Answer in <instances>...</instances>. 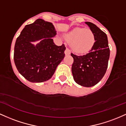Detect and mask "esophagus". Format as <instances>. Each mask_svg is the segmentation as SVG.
I'll return each instance as SVG.
<instances>
[{
	"label": "esophagus",
	"mask_w": 126,
	"mask_h": 126,
	"mask_svg": "<svg viewBox=\"0 0 126 126\" xmlns=\"http://www.w3.org/2000/svg\"><path fill=\"white\" fill-rule=\"evenodd\" d=\"M71 53V51L70 50V49H68V48H66L65 50V54L66 55H70Z\"/></svg>",
	"instance_id": "esophagus-1"
}]
</instances>
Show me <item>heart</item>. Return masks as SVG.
I'll return each instance as SVG.
<instances>
[{
  "mask_svg": "<svg viewBox=\"0 0 126 126\" xmlns=\"http://www.w3.org/2000/svg\"><path fill=\"white\" fill-rule=\"evenodd\" d=\"M66 40L70 42L73 52L77 54H84L92 49L95 44L96 36L90 29L76 27L64 35Z\"/></svg>",
  "mask_w": 126,
  "mask_h": 126,
  "instance_id": "heart-1",
  "label": "heart"
}]
</instances>
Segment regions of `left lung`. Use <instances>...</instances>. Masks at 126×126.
<instances>
[{
	"mask_svg": "<svg viewBox=\"0 0 126 126\" xmlns=\"http://www.w3.org/2000/svg\"><path fill=\"white\" fill-rule=\"evenodd\" d=\"M85 23L94 32L95 44L89 52L84 55H71L74 59L71 71L74 81L84 87H92L103 78L107 71L110 50L107 34L94 24Z\"/></svg>",
	"mask_w": 126,
	"mask_h": 126,
	"instance_id": "8db88e82",
	"label": "left lung"
}]
</instances>
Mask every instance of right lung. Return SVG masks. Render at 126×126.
<instances>
[{
    "label": "right lung",
    "instance_id": "right-lung-1",
    "mask_svg": "<svg viewBox=\"0 0 126 126\" xmlns=\"http://www.w3.org/2000/svg\"><path fill=\"white\" fill-rule=\"evenodd\" d=\"M56 34L51 22L37 19L27 25L16 39L14 63L19 73L29 81L41 83L49 80L64 58L65 45L56 46L52 39ZM40 40L36 46L31 43Z\"/></svg>",
    "mask_w": 126,
    "mask_h": 126
}]
</instances>
